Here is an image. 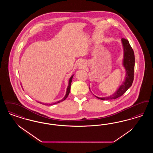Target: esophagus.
<instances>
[{
    "mask_svg": "<svg viewBox=\"0 0 153 153\" xmlns=\"http://www.w3.org/2000/svg\"><path fill=\"white\" fill-rule=\"evenodd\" d=\"M81 65H82V64H81Z\"/></svg>",
    "mask_w": 153,
    "mask_h": 153,
    "instance_id": "1",
    "label": "esophagus"
}]
</instances>
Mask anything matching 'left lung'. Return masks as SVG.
Wrapping results in <instances>:
<instances>
[{
	"label": "left lung",
	"instance_id": "obj_1",
	"mask_svg": "<svg viewBox=\"0 0 153 153\" xmlns=\"http://www.w3.org/2000/svg\"><path fill=\"white\" fill-rule=\"evenodd\" d=\"M122 42L123 46V66L126 69V79L123 84L120 86V87L119 88V89L117 90V92L114 94L105 97H99L96 96L97 98L102 100L115 99L120 97L121 96L123 95L129 88L131 87L133 82L135 66L134 53L127 39L125 38H122Z\"/></svg>",
	"mask_w": 153,
	"mask_h": 153
}]
</instances>
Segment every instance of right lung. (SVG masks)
<instances>
[{
  "instance_id": "obj_1",
  "label": "right lung",
  "mask_w": 153,
  "mask_h": 153,
  "mask_svg": "<svg viewBox=\"0 0 153 153\" xmlns=\"http://www.w3.org/2000/svg\"><path fill=\"white\" fill-rule=\"evenodd\" d=\"M73 75L70 78V79L69 80V85H68V88H67V90H66V93L65 96V97L62 99V100H59V101H58V102H54L53 104H57V103H59V102H62V101H64V100H65L67 98V97H68V96L69 95V92H70V91H71V82H72V79H73ZM41 104H42V102H41ZM52 104H49V105H51ZM44 105H48V104H45Z\"/></svg>"
}]
</instances>
